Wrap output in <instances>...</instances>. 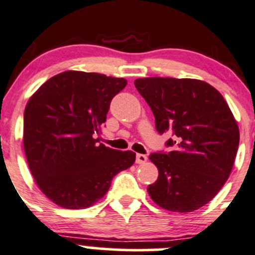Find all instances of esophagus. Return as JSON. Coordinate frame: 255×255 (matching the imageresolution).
<instances>
[{"instance_id": "1", "label": "esophagus", "mask_w": 255, "mask_h": 255, "mask_svg": "<svg viewBox=\"0 0 255 255\" xmlns=\"http://www.w3.org/2000/svg\"><path fill=\"white\" fill-rule=\"evenodd\" d=\"M146 155H144V154H137L135 155V161H137V164H144L146 161Z\"/></svg>"}]
</instances>
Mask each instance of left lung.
<instances>
[{
  "label": "left lung",
  "instance_id": "obj_1",
  "mask_svg": "<svg viewBox=\"0 0 255 255\" xmlns=\"http://www.w3.org/2000/svg\"><path fill=\"white\" fill-rule=\"evenodd\" d=\"M155 117L160 134L173 133L169 153H151L159 176L148 192L173 212L208 204L227 181L239 144V129L222 95L196 79L144 78L134 81Z\"/></svg>",
  "mask_w": 255,
  "mask_h": 255
}]
</instances>
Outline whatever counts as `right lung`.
I'll use <instances>...</instances> for the list:
<instances>
[{
    "instance_id": "add662e5",
    "label": "right lung",
    "mask_w": 255,
    "mask_h": 255,
    "mask_svg": "<svg viewBox=\"0 0 255 255\" xmlns=\"http://www.w3.org/2000/svg\"><path fill=\"white\" fill-rule=\"evenodd\" d=\"M127 80L64 71L45 81L24 110L23 146L40 191L58 206L79 210L96 204L113 176L130 168L135 153L97 144L112 99Z\"/></svg>"
}]
</instances>
